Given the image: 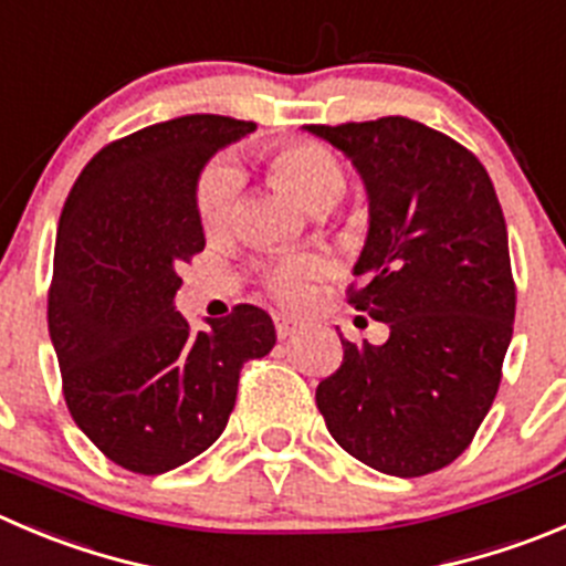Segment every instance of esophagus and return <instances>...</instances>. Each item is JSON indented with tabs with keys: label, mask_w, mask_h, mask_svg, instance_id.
I'll return each mask as SVG.
<instances>
[{
	"label": "esophagus",
	"mask_w": 566,
	"mask_h": 566,
	"mask_svg": "<svg viewBox=\"0 0 566 566\" xmlns=\"http://www.w3.org/2000/svg\"><path fill=\"white\" fill-rule=\"evenodd\" d=\"M272 319H274V333H277V338L294 336L300 327V322L292 319V316H286V314H274Z\"/></svg>",
	"instance_id": "esophagus-1"
}]
</instances>
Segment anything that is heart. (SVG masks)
<instances>
[{
    "label": "heart",
    "instance_id": "1",
    "mask_svg": "<svg viewBox=\"0 0 566 566\" xmlns=\"http://www.w3.org/2000/svg\"><path fill=\"white\" fill-rule=\"evenodd\" d=\"M269 171L308 211H331L347 186L338 155L314 138H289L277 144L269 153ZM241 191H244V171L233 160L217 158L202 169L193 191V206L206 233L219 235L235 222ZM319 272L322 261L314 255L274 258L263 269V289L277 303L297 305L303 303Z\"/></svg>",
    "mask_w": 566,
    "mask_h": 566
}]
</instances>
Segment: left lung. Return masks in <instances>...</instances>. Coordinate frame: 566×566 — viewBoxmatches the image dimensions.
I'll list each match as a JSON object with an SVG mask.
<instances>
[{
  "label": "left lung",
  "mask_w": 566,
  "mask_h": 566,
  "mask_svg": "<svg viewBox=\"0 0 566 566\" xmlns=\"http://www.w3.org/2000/svg\"><path fill=\"white\" fill-rule=\"evenodd\" d=\"M311 133L353 158L369 235L347 300L389 325L384 344L342 338L316 408L353 459L397 478L453 464L503 378L516 283L492 177L455 138L406 116Z\"/></svg>",
  "instance_id": "1"
}]
</instances>
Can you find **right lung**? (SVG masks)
I'll return each instance as SVG.
<instances>
[{
	"instance_id": "right-lung-1",
	"label": "right lung",
	"mask_w": 566,
	"mask_h": 566,
	"mask_svg": "<svg viewBox=\"0 0 566 566\" xmlns=\"http://www.w3.org/2000/svg\"><path fill=\"white\" fill-rule=\"evenodd\" d=\"M255 130L191 113L105 144L57 222L46 300L63 397L113 464L160 475L206 453L235 406L247 360L274 347L255 305L193 331L175 311L177 269L206 250L193 191L222 144Z\"/></svg>"
}]
</instances>
